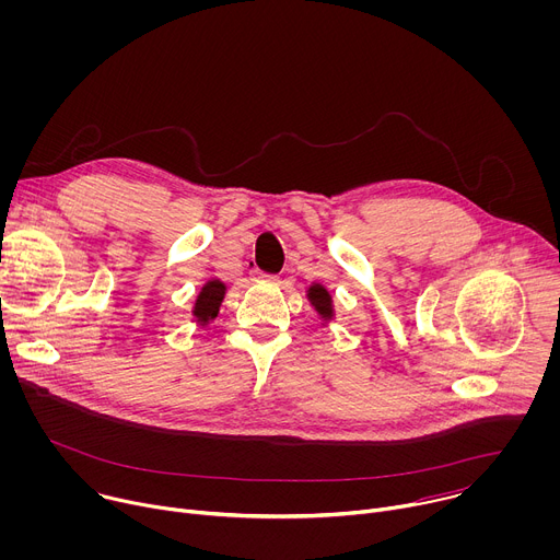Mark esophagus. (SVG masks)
Masks as SVG:
<instances>
[{
    "label": "esophagus",
    "mask_w": 560,
    "mask_h": 560,
    "mask_svg": "<svg viewBox=\"0 0 560 560\" xmlns=\"http://www.w3.org/2000/svg\"><path fill=\"white\" fill-rule=\"evenodd\" d=\"M255 281H268V283H277V277L275 275H266V272H255Z\"/></svg>",
    "instance_id": "obj_1"
}]
</instances>
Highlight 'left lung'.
I'll use <instances>...</instances> for the list:
<instances>
[{"label": "left lung", "instance_id": "8db88e82", "mask_svg": "<svg viewBox=\"0 0 560 560\" xmlns=\"http://www.w3.org/2000/svg\"><path fill=\"white\" fill-rule=\"evenodd\" d=\"M305 299L310 303V307L316 312V316L320 318V325H327L336 318V310H334V296L331 292L323 285V283H312L305 288Z\"/></svg>", "mask_w": 560, "mask_h": 560}]
</instances>
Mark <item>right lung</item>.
<instances>
[{"label": "right lung", "mask_w": 560, "mask_h": 560, "mask_svg": "<svg viewBox=\"0 0 560 560\" xmlns=\"http://www.w3.org/2000/svg\"><path fill=\"white\" fill-rule=\"evenodd\" d=\"M224 296H226V283L222 279L205 281L200 292L194 299V307H191L194 323L198 327H207L218 316Z\"/></svg>", "instance_id": "right-lung-1"}]
</instances>
